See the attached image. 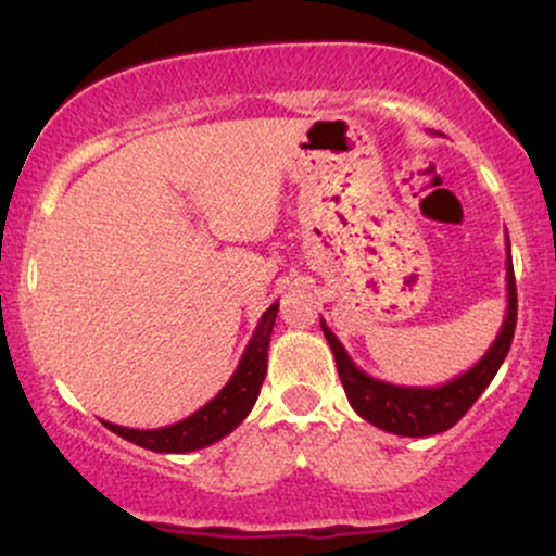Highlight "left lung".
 Here are the masks:
<instances>
[{
  "label": "left lung",
  "mask_w": 556,
  "mask_h": 556,
  "mask_svg": "<svg viewBox=\"0 0 556 556\" xmlns=\"http://www.w3.org/2000/svg\"><path fill=\"white\" fill-rule=\"evenodd\" d=\"M515 321H518V292H515L513 253H509L507 238V314H504L502 329L483 358L473 368L455 376L452 381L439 387H400L389 381L374 379L355 366L348 350L337 340L334 331L321 318L324 337H327L331 353H334L340 381L348 392L350 405L363 420L374 424L376 429L397 433V437H433L442 433L460 420L473 407L481 392L491 384L500 366L507 358L509 344L515 337Z\"/></svg>",
  "instance_id": "1"
}]
</instances>
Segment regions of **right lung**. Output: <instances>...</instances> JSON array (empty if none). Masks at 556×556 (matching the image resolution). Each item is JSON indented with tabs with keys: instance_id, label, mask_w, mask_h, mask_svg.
<instances>
[{
	"instance_id": "right-lung-1",
	"label": "right lung",
	"mask_w": 556,
	"mask_h": 556,
	"mask_svg": "<svg viewBox=\"0 0 556 556\" xmlns=\"http://www.w3.org/2000/svg\"><path fill=\"white\" fill-rule=\"evenodd\" d=\"M277 311L279 303H271L264 311L235 374L219 389V394L208 400L203 407H198L193 416L177 420L172 426H162V429H127V426L110 424V420H101V424L117 433V437L127 439V442L151 452H162V455H185V452L203 450V446L225 439L227 433L238 429L242 420L248 418L251 407L256 405L266 376V361H269V342Z\"/></svg>"
}]
</instances>
